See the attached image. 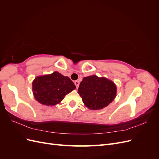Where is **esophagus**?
Returning a JSON list of instances; mask_svg holds the SVG:
<instances>
[{
  "instance_id": "1",
  "label": "esophagus",
  "mask_w": 159,
  "mask_h": 159,
  "mask_svg": "<svg viewBox=\"0 0 159 159\" xmlns=\"http://www.w3.org/2000/svg\"><path fill=\"white\" fill-rule=\"evenodd\" d=\"M74 84H75V86H76V88H78L79 87V85H80V82H79V81H75Z\"/></svg>"
}]
</instances>
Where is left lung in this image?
Wrapping results in <instances>:
<instances>
[{
    "label": "left lung",
    "instance_id": "1",
    "mask_svg": "<svg viewBox=\"0 0 159 159\" xmlns=\"http://www.w3.org/2000/svg\"><path fill=\"white\" fill-rule=\"evenodd\" d=\"M78 93L88 109L99 110L107 107L114 100L117 87L111 80L93 75L84 78Z\"/></svg>",
    "mask_w": 159,
    "mask_h": 159
}]
</instances>
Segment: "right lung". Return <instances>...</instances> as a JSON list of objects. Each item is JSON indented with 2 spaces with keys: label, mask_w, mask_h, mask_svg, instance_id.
Returning <instances> with one entry per match:
<instances>
[{
  "label": "right lung",
  "mask_w": 159,
  "mask_h": 159,
  "mask_svg": "<svg viewBox=\"0 0 159 159\" xmlns=\"http://www.w3.org/2000/svg\"><path fill=\"white\" fill-rule=\"evenodd\" d=\"M75 88L68 77L57 71L51 74L37 76L32 81L34 97L40 103L47 106L59 104L65 95Z\"/></svg>",
  "instance_id": "add662e5"
}]
</instances>
